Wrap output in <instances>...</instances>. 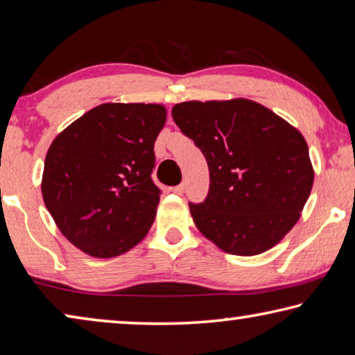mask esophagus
<instances>
[{"mask_svg": "<svg viewBox=\"0 0 355 355\" xmlns=\"http://www.w3.org/2000/svg\"><path fill=\"white\" fill-rule=\"evenodd\" d=\"M184 190H185V185L184 184H179V185H176V187L171 189L173 193H176V195H182Z\"/></svg>", "mask_w": 355, "mask_h": 355, "instance_id": "obj_1", "label": "esophagus"}]
</instances>
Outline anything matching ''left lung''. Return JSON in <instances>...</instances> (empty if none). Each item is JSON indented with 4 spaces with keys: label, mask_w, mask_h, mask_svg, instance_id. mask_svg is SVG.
<instances>
[{
    "label": "left lung",
    "mask_w": 355,
    "mask_h": 355,
    "mask_svg": "<svg viewBox=\"0 0 355 355\" xmlns=\"http://www.w3.org/2000/svg\"><path fill=\"white\" fill-rule=\"evenodd\" d=\"M171 115L209 165L206 200L189 202L196 227L235 256L277 245L300 220L313 185L300 130L245 98L181 103Z\"/></svg>",
    "instance_id": "1"
}]
</instances>
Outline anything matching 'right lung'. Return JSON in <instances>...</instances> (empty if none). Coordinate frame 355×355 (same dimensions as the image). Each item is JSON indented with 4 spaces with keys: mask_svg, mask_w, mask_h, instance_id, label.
<instances>
[{
    "mask_svg": "<svg viewBox=\"0 0 355 355\" xmlns=\"http://www.w3.org/2000/svg\"><path fill=\"white\" fill-rule=\"evenodd\" d=\"M166 120L159 104L107 103L55 137L42 195L60 232L93 257L129 251L148 234L160 200L154 141Z\"/></svg>",
    "mask_w": 355,
    "mask_h": 355,
    "instance_id": "obj_1",
    "label": "right lung"
}]
</instances>
